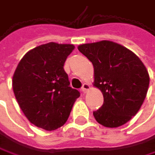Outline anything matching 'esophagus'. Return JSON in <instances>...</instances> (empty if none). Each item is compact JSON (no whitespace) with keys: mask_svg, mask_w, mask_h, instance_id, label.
<instances>
[{"mask_svg":"<svg viewBox=\"0 0 155 155\" xmlns=\"http://www.w3.org/2000/svg\"><path fill=\"white\" fill-rule=\"evenodd\" d=\"M90 84H87V83H84V84H83V87H82V92L84 93V94H85L88 90H90Z\"/></svg>","mask_w":155,"mask_h":155,"instance_id":"obj_1","label":"esophagus"}]
</instances>
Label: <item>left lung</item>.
<instances>
[{"label": "left lung", "instance_id": "obj_1", "mask_svg": "<svg viewBox=\"0 0 155 155\" xmlns=\"http://www.w3.org/2000/svg\"><path fill=\"white\" fill-rule=\"evenodd\" d=\"M78 50L93 64V85L101 91L104 102L93 114L106 127H118L140 110L147 96L150 76L140 58L128 48L111 41L84 44Z\"/></svg>", "mask_w": 155, "mask_h": 155}]
</instances>
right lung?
I'll list each match as a JSON object with an SVG mask.
<instances>
[{
    "label": "right lung",
    "instance_id": "1",
    "mask_svg": "<svg viewBox=\"0 0 155 155\" xmlns=\"http://www.w3.org/2000/svg\"><path fill=\"white\" fill-rule=\"evenodd\" d=\"M75 46L48 43L27 52L15 71L12 85L24 115L47 131L67 122L80 93L70 86L64 63Z\"/></svg>",
    "mask_w": 155,
    "mask_h": 155
}]
</instances>
